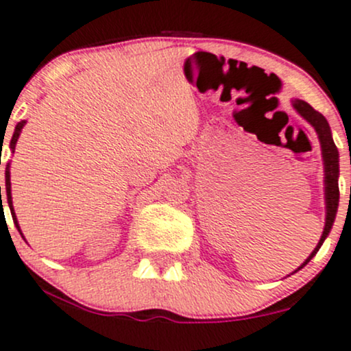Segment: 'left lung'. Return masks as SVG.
<instances>
[{
  "mask_svg": "<svg viewBox=\"0 0 351 351\" xmlns=\"http://www.w3.org/2000/svg\"><path fill=\"white\" fill-rule=\"evenodd\" d=\"M293 109L297 111L303 119L306 121L317 132L318 141H320L322 147V157H324V172H325V227L322 232V237L318 240L317 247H315L312 254L306 257V261L298 267V271L306 265L312 258L315 257L320 247L324 245L325 239L328 237L330 230H332L335 217H337L338 210V200H340V191H338V177H340V156H338V149L333 143L332 137V129H330L328 121L322 116L320 112L315 111L308 102L302 99H293L292 101Z\"/></svg>",
  "mask_w": 351,
  "mask_h": 351,
  "instance_id": "8db88e82",
  "label": "left lung"
}]
</instances>
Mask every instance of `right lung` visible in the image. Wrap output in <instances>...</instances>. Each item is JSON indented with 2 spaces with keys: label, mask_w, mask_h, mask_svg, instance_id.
<instances>
[{
  "label": "right lung",
  "mask_w": 351,
  "mask_h": 351,
  "mask_svg": "<svg viewBox=\"0 0 351 351\" xmlns=\"http://www.w3.org/2000/svg\"><path fill=\"white\" fill-rule=\"evenodd\" d=\"M26 121H21V123L16 124V128H14V134L13 137H11V143H10V149L14 152V147H16V143H18V137L19 134H21L23 128H25ZM10 162L6 164V171H5V186H6V199H8V206H10V210H11V217H13V222L16 228L19 230V234L23 235L21 228H19V223H18V219H16V214H14V207H13V197H11V172H10ZM0 199H1V187H0ZM3 204V202H1ZM3 207V206H1ZM23 239H25V235H23Z\"/></svg>",
  "instance_id": "1"
}]
</instances>
